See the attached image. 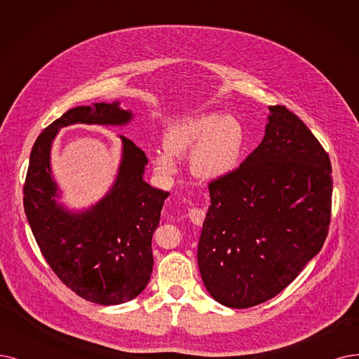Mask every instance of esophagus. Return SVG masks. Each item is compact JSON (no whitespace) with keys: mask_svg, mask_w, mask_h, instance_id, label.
Returning <instances> with one entry per match:
<instances>
[{"mask_svg":"<svg viewBox=\"0 0 359 359\" xmlns=\"http://www.w3.org/2000/svg\"><path fill=\"white\" fill-rule=\"evenodd\" d=\"M189 218L190 221L194 224V225H202L205 218H206V212L205 209L202 208H197V206H193L189 209Z\"/></svg>","mask_w":359,"mask_h":359,"instance_id":"obj_1","label":"esophagus"}]
</instances>
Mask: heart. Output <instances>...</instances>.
<instances>
[{
    "label": "heart",
    "instance_id": "1",
    "mask_svg": "<svg viewBox=\"0 0 359 359\" xmlns=\"http://www.w3.org/2000/svg\"><path fill=\"white\" fill-rule=\"evenodd\" d=\"M243 141V128L236 118L203 113L169 128L163 138L168 153H156L154 166L163 175L175 174L177 165L172 156L182 157L193 151V174L202 180H218L237 166Z\"/></svg>",
    "mask_w": 359,
    "mask_h": 359
}]
</instances>
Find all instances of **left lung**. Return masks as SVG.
Returning <instances> with one entry per match:
<instances>
[{
  "label": "left lung",
  "mask_w": 359,
  "mask_h": 359,
  "mask_svg": "<svg viewBox=\"0 0 359 359\" xmlns=\"http://www.w3.org/2000/svg\"><path fill=\"white\" fill-rule=\"evenodd\" d=\"M238 168L209 182L197 262L210 296L245 309L277 296L317 255L332 218V163L284 106Z\"/></svg>",
  "instance_id": "left-lung-1"
}]
</instances>
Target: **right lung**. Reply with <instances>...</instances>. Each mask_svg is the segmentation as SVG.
Segmentation results:
<instances>
[{
  "label": "right lung",
  "mask_w": 359,
  "mask_h": 359,
  "mask_svg": "<svg viewBox=\"0 0 359 359\" xmlns=\"http://www.w3.org/2000/svg\"><path fill=\"white\" fill-rule=\"evenodd\" d=\"M131 118L119 103L67 110L38 135L23 187L27 222L50 268L72 292L100 305L128 302L146 289L153 271L151 237L169 193L142 181L146 153L121 137L123 159L113 189L90 210L70 213L54 200L50 149L63 126L123 125Z\"/></svg>",
  "instance_id": "obj_1"
}]
</instances>
